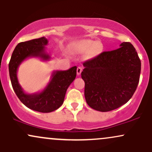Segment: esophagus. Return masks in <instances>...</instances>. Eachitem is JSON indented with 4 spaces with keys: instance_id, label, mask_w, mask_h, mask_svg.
<instances>
[{
    "instance_id": "obj_1",
    "label": "esophagus",
    "mask_w": 152,
    "mask_h": 152,
    "mask_svg": "<svg viewBox=\"0 0 152 152\" xmlns=\"http://www.w3.org/2000/svg\"><path fill=\"white\" fill-rule=\"evenodd\" d=\"M76 71H77V75L78 76H79L82 71V68L80 67V66H78V67L77 68V70H76Z\"/></svg>"
}]
</instances>
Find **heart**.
Listing matches in <instances>:
<instances>
[{"mask_svg": "<svg viewBox=\"0 0 152 152\" xmlns=\"http://www.w3.org/2000/svg\"><path fill=\"white\" fill-rule=\"evenodd\" d=\"M72 49L75 53H86L88 58H94L102 52L103 45L100 42H96L91 39L80 40L74 43Z\"/></svg>", "mask_w": 152, "mask_h": 152, "instance_id": "1", "label": "heart"}]
</instances>
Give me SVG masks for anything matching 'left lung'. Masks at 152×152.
Here are the masks:
<instances>
[{
	"instance_id": "left-lung-1",
	"label": "left lung",
	"mask_w": 152,
	"mask_h": 152,
	"mask_svg": "<svg viewBox=\"0 0 152 152\" xmlns=\"http://www.w3.org/2000/svg\"><path fill=\"white\" fill-rule=\"evenodd\" d=\"M83 66L85 99L96 111L117 109L128 102L137 89L141 61L132 43L123 42L118 49L103 52Z\"/></svg>"
}]
</instances>
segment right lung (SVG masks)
<instances>
[{"mask_svg":"<svg viewBox=\"0 0 152 152\" xmlns=\"http://www.w3.org/2000/svg\"><path fill=\"white\" fill-rule=\"evenodd\" d=\"M48 43L47 38L42 37L18 43L8 64L11 84L18 98L28 108L42 113L51 112L62 105L66 91L76 78L77 69L76 66H73L66 71H54L50 81L43 91L34 94L26 93L18 80V67L23 61L29 58L49 61L50 56L45 47Z\"/></svg>","mask_w":152,"mask_h":152,"instance_id":"obj_1","label":"right lung"}]
</instances>
